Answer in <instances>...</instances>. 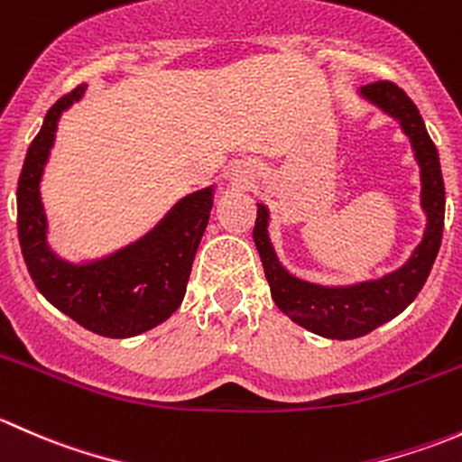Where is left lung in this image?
Returning <instances> with one entry per match:
<instances>
[{
  "instance_id": "obj_1",
  "label": "left lung",
  "mask_w": 462,
  "mask_h": 462,
  "mask_svg": "<svg viewBox=\"0 0 462 462\" xmlns=\"http://www.w3.org/2000/svg\"><path fill=\"white\" fill-rule=\"evenodd\" d=\"M362 96L380 106L384 114L400 120V127L411 141L416 161L420 165V197L422 209L427 212V230L407 263L374 282L335 288L318 286V283L301 282L282 268L268 239V208L261 203L253 230L274 304L292 321L330 339L362 337L402 313L416 300L430 277L431 265L440 250L442 226H445V183H442L440 161L418 106L402 88L389 80H377L374 85L362 87Z\"/></svg>"
}]
</instances>
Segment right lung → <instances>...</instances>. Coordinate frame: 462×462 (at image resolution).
Wrapping results in <instances>:
<instances>
[{"mask_svg":"<svg viewBox=\"0 0 462 462\" xmlns=\"http://www.w3.org/2000/svg\"><path fill=\"white\" fill-rule=\"evenodd\" d=\"M85 87L60 97L32 138L17 183V235L37 291L58 310L102 337H132L165 321L183 301L212 209V188L180 199L136 244L91 263H69L46 245L40 179L64 109Z\"/></svg>","mask_w":462,"mask_h":462,"instance_id":"1","label":"right lung"}]
</instances>
